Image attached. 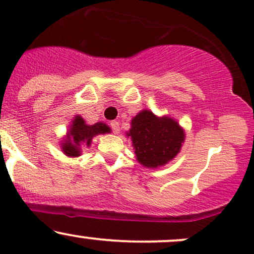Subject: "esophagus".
I'll return each mask as SVG.
<instances>
[{"instance_id": "34e87169", "label": "esophagus", "mask_w": 254, "mask_h": 254, "mask_svg": "<svg viewBox=\"0 0 254 254\" xmlns=\"http://www.w3.org/2000/svg\"><path fill=\"white\" fill-rule=\"evenodd\" d=\"M110 125H111V127H112L113 132H115L116 135H118L119 131H121V129H119V123H118V122L117 121H112L110 123Z\"/></svg>"}]
</instances>
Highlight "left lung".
<instances>
[{
	"label": "left lung",
	"mask_w": 254,
	"mask_h": 254,
	"mask_svg": "<svg viewBox=\"0 0 254 254\" xmlns=\"http://www.w3.org/2000/svg\"><path fill=\"white\" fill-rule=\"evenodd\" d=\"M127 132L132 142L138 164L147 168H159L180 153L185 131L174 118L157 117L150 110H142L131 119Z\"/></svg>",
	"instance_id": "left-lung-1"
}]
</instances>
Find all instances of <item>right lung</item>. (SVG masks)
<instances>
[{
    "mask_svg": "<svg viewBox=\"0 0 254 254\" xmlns=\"http://www.w3.org/2000/svg\"><path fill=\"white\" fill-rule=\"evenodd\" d=\"M111 132L110 127L103 122L95 124H87L80 115L71 119V123L66 130V135L61 141V149L69 157L80 156L82 147H90L93 137Z\"/></svg>",
    "mask_w": 254,
    "mask_h": 254,
    "instance_id": "1",
    "label": "right lung"
}]
</instances>
